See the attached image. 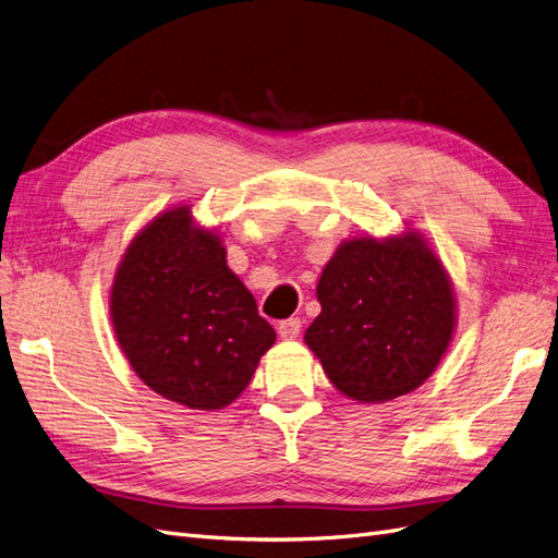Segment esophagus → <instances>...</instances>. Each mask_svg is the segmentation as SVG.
<instances>
[{"label":"esophagus","mask_w":558,"mask_h":558,"mask_svg":"<svg viewBox=\"0 0 558 558\" xmlns=\"http://www.w3.org/2000/svg\"><path fill=\"white\" fill-rule=\"evenodd\" d=\"M300 328H302L300 318H286V320H281L277 330H279V337H283V340H295V337L300 335Z\"/></svg>","instance_id":"esophagus-1"}]
</instances>
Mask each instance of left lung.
Wrapping results in <instances>:
<instances>
[{"label":"left lung","mask_w":558,"mask_h":558,"mask_svg":"<svg viewBox=\"0 0 558 558\" xmlns=\"http://www.w3.org/2000/svg\"><path fill=\"white\" fill-rule=\"evenodd\" d=\"M320 314L305 330L342 396L379 404L412 393L451 347L453 281L416 228L361 234L335 248L316 283Z\"/></svg>","instance_id":"left-lung-1"}]
</instances>
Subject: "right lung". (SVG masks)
<instances>
[{"label": "right lung", "mask_w": 558, "mask_h": 558, "mask_svg": "<svg viewBox=\"0 0 558 558\" xmlns=\"http://www.w3.org/2000/svg\"><path fill=\"white\" fill-rule=\"evenodd\" d=\"M109 316L134 375L189 410L228 408L277 342L228 267L223 234L202 226L193 205L165 209L134 234L113 272Z\"/></svg>", "instance_id": "add662e5"}]
</instances>
